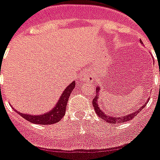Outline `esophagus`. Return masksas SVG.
I'll return each mask as SVG.
<instances>
[{"mask_svg": "<svg viewBox=\"0 0 160 160\" xmlns=\"http://www.w3.org/2000/svg\"><path fill=\"white\" fill-rule=\"evenodd\" d=\"M94 80V74L93 71L90 69L88 72H83L82 74L79 77L78 82L79 84H82V82H92Z\"/></svg>", "mask_w": 160, "mask_h": 160, "instance_id": "obj_1", "label": "esophagus"}]
</instances>
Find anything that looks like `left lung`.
I'll return each instance as SVG.
<instances>
[{"instance_id":"left-lung-1","label":"left lung","mask_w":160,"mask_h":160,"mask_svg":"<svg viewBox=\"0 0 160 160\" xmlns=\"http://www.w3.org/2000/svg\"><path fill=\"white\" fill-rule=\"evenodd\" d=\"M142 44V42H141ZM100 89L101 88H96V96L95 97V99L92 101V105L94 106V109H95V111L96 113H97V115L99 116V118H101L104 121L107 122H110V123H116V122H127V121H129V120L132 119L136 115H137V113H139L142 109H143L144 107H146V105L147 104L148 102V100L145 102V105H142L141 107V109H139V110H137L136 112H132V113H128V115H125V116H121V117H114V116H109V115H107L105 114V113L104 111L101 110V109L100 108L98 105V96H99V92H100Z\"/></svg>"}]
</instances>
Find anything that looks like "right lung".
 Here are the masks:
<instances>
[{
    "label": "right lung",
    "instance_id": "add662e5",
    "mask_svg": "<svg viewBox=\"0 0 160 160\" xmlns=\"http://www.w3.org/2000/svg\"><path fill=\"white\" fill-rule=\"evenodd\" d=\"M74 88L75 81H73L64 89V91L59 97L57 104L55 105L53 109H51L50 111L47 112L46 113L40 114V115H32V114L31 115V114H26V113L18 112L16 109H14V110L18 112L23 118L29 121L30 122L35 123V124H54L55 122L60 121L61 118L64 116L68 100L70 96L71 92H72V90L74 89Z\"/></svg>",
    "mask_w": 160,
    "mask_h": 160
}]
</instances>
